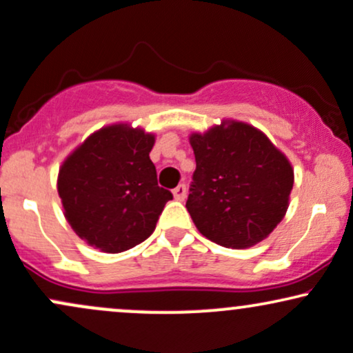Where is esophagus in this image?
I'll list each match as a JSON object with an SVG mask.
<instances>
[{
    "label": "esophagus",
    "instance_id": "esophagus-1",
    "mask_svg": "<svg viewBox=\"0 0 353 353\" xmlns=\"http://www.w3.org/2000/svg\"><path fill=\"white\" fill-rule=\"evenodd\" d=\"M172 194H174V199L176 201H184L185 194H188V189H185L184 184H179L176 189L172 190Z\"/></svg>",
    "mask_w": 353,
    "mask_h": 353
}]
</instances>
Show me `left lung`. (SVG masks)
<instances>
[{
  "mask_svg": "<svg viewBox=\"0 0 353 353\" xmlns=\"http://www.w3.org/2000/svg\"><path fill=\"white\" fill-rule=\"evenodd\" d=\"M189 143L196 171L185 208L199 232L229 249L264 241L289 208V159L264 132L232 119L192 132Z\"/></svg>",
  "mask_w": 353,
  "mask_h": 353,
  "instance_id": "obj_1",
  "label": "left lung"
}]
</instances>
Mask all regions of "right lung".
Segmentation results:
<instances>
[{
    "label": "right lung",
    "mask_w": 353,
    "mask_h": 353,
    "mask_svg": "<svg viewBox=\"0 0 353 353\" xmlns=\"http://www.w3.org/2000/svg\"><path fill=\"white\" fill-rule=\"evenodd\" d=\"M154 134L129 124L92 132L64 159L58 194L64 217L89 245L124 252L154 232L171 190L157 185Z\"/></svg>",
    "instance_id": "add662e5"
}]
</instances>
